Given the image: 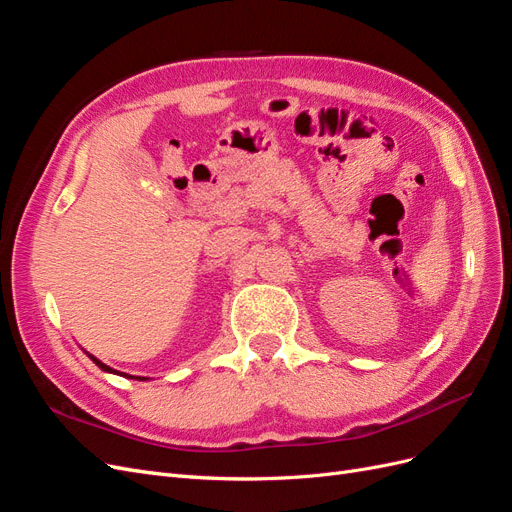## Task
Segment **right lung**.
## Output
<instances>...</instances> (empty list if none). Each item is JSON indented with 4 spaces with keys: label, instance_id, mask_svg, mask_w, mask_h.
<instances>
[{
    "label": "right lung",
    "instance_id": "1",
    "mask_svg": "<svg viewBox=\"0 0 512 512\" xmlns=\"http://www.w3.org/2000/svg\"><path fill=\"white\" fill-rule=\"evenodd\" d=\"M91 361H94L102 371H108V374H119V376H123V378H132V380H149V378H143V376H130V374H123V371H117V369H113V367H108V365H104L100 359H96L94 354H89V352H85Z\"/></svg>",
    "mask_w": 512,
    "mask_h": 512
}]
</instances>
